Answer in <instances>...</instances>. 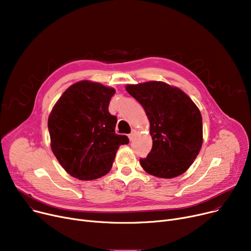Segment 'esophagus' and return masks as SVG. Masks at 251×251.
<instances>
[{
    "mask_svg": "<svg viewBox=\"0 0 251 251\" xmlns=\"http://www.w3.org/2000/svg\"><path fill=\"white\" fill-rule=\"evenodd\" d=\"M135 134H136V130H132V132H131L130 134H129V139L130 140H133L134 139V137H135Z\"/></svg>",
    "mask_w": 251,
    "mask_h": 251,
    "instance_id": "34e87169",
    "label": "esophagus"
}]
</instances>
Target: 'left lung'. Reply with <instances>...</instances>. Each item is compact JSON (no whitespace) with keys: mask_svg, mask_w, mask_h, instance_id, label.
<instances>
[{"mask_svg":"<svg viewBox=\"0 0 251 251\" xmlns=\"http://www.w3.org/2000/svg\"><path fill=\"white\" fill-rule=\"evenodd\" d=\"M126 90L143 107L150 121L152 149L140 165L165 179L186 172L202 146L200 109L180 88L162 81L128 84Z\"/></svg>","mask_w":251,"mask_h":251,"instance_id":"8db88e82","label":"left lung"}]
</instances>
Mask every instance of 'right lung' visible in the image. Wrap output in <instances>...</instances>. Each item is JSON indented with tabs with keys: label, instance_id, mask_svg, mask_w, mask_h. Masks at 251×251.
<instances>
[{
	"label": "right lung",
	"instance_id": "1",
	"mask_svg": "<svg viewBox=\"0 0 251 251\" xmlns=\"http://www.w3.org/2000/svg\"><path fill=\"white\" fill-rule=\"evenodd\" d=\"M116 90L82 80L64 91L48 120L50 148L60 165L72 177L94 180L108 174L116 152L128 144L115 132L117 117L109 113Z\"/></svg>",
	"mask_w": 251,
	"mask_h": 251
}]
</instances>
